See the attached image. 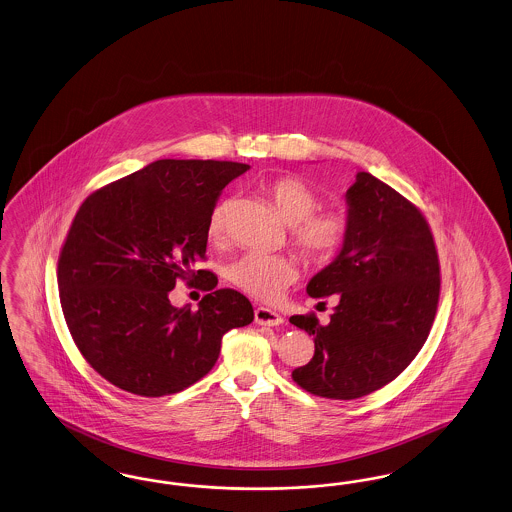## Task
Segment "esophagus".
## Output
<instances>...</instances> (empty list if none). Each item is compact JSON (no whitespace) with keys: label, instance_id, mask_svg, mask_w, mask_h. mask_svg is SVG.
Listing matches in <instances>:
<instances>
[{"label":"esophagus","instance_id":"1","mask_svg":"<svg viewBox=\"0 0 512 512\" xmlns=\"http://www.w3.org/2000/svg\"><path fill=\"white\" fill-rule=\"evenodd\" d=\"M255 322L259 326H280V324H284V318L272 308L257 307L255 308Z\"/></svg>","mask_w":512,"mask_h":512}]
</instances>
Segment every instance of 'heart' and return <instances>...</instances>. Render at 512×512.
Returning a JSON list of instances; mask_svg holds the SVG:
<instances>
[{
  "label": "heart",
  "mask_w": 512,
  "mask_h": 512,
  "mask_svg": "<svg viewBox=\"0 0 512 512\" xmlns=\"http://www.w3.org/2000/svg\"><path fill=\"white\" fill-rule=\"evenodd\" d=\"M261 190L278 209L284 223L291 226L289 240L303 263L324 266L335 259L347 240L348 219L343 211L318 209V194L289 175L266 179ZM230 211L232 198H221L213 205L207 219V234L211 240H219L225 234ZM226 278L255 299L272 301L295 282L297 270L286 257L251 251L228 265Z\"/></svg>",
  "instance_id": "b5f03b06"
}]
</instances>
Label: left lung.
<instances>
[{
  "label": "left lung",
  "mask_w": 512,
  "mask_h": 512,
  "mask_svg": "<svg viewBox=\"0 0 512 512\" xmlns=\"http://www.w3.org/2000/svg\"><path fill=\"white\" fill-rule=\"evenodd\" d=\"M347 205V240L307 286L314 299L333 297L329 324L314 314L289 318L314 335V356L293 369V381L331 400L362 398L408 368L440 297L434 238L415 205L366 171L348 188Z\"/></svg>",
  "instance_id": "obj_1"
}]
</instances>
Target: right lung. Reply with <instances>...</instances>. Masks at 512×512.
<instances>
[{
    "label": "right lung",
    "mask_w": 512,
    "mask_h": 512,
    "mask_svg": "<svg viewBox=\"0 0 512 512\" xmlns=\"http://www.w3.org/2000/svg\"><path fill=\"white\" fill-rule=\"evenodd\" d=\"M249 165L158 160L106 184L80 205L59 257L66 326L89 366L118 389L158 398L200 381L221 339L253 322L234 289L177 308L169 291L207 270V219L223 188ZM211 276L200 287L213 289Z\"/></svg>",
    "instance_id": "1"
}]
</instances>
